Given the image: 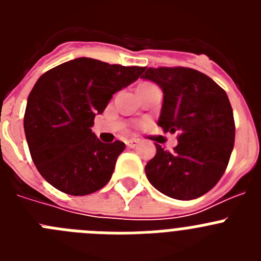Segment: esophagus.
Segmentation results:
<instances>
[{
	"label": "esophagus",
	"mask_w": 261,
	"mask_h": 261,
	"mask_svg": "<svg viewBox=\"0 0 261 261\" xmlns=\"http://www.w3.org/2000/svg\"><path fill=\"white\" fill-rule=\"evenodd\" d=\"M125 145L128 147H130V149H135L138 145V141L137 140H128V141H125Z\"/></svg>",
	"instance_id": "esophagus-1"
}]
</instances>
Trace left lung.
I'll list each match as a JSON object with an SVG mask.
<instances>
[{"label":"left lung","mask_w":261,"mask_h":261,"mask_svg":"<svg viewBox=\"0 0 261 261\" xmlns=\"http://www.w3.org/2000/svg\"><path fill=\"white\" fill-rule=\"evenodd\" d=\"M142 78L163 91L158 125L177 132L174 151L155 144L156 154L145 166L147 180L172 199H197L218 183L234 147L227 94L206 74L183 66L149 68Z\"/></svg>","instance_id":"1"}]
</instances>
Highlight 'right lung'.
Instances as JSON below:
<instances>
[{"instance_id": "obj_1", "label": "right lung", "mask_w": 261, "mask_h": 261, "mask_svg": "<svg viewBox=\"0 0 261 261\" xmlns=\"http://www.w3.org/2000/svg\"><path fill=\"white\" fill-rule=\"evenodd\" d=\"M145 69L80 57L39 78L27 99L24 133L32 161L50 186L85 196L110 181L125 144H105L91 126L112 95Z\"/></svg>"}]
</instances>
